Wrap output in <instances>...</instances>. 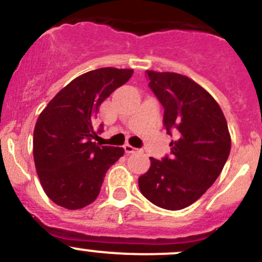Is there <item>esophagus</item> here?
I'll list each match as a JSON object with an SVG mask.
<instances>
[{"mask_svg":"<svg viewBox=\"0 0 262 262\" xmlns=\"http://www.w3.org/2000/svg\"><path fill=\"white\" fill-rule=\"evenodd\" d=\"M124 149H125V152H126V154H134V152H137V151H138V149H137L136 147L130 146V144H129V143H126L125 146H124Z\"/></svg>","mask_w":262,"mask_h":262,"instance_id":"1","label":"esophagus"}]
</instances>
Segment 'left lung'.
<instances>
[{
    "instance_id": "8db88e82",
    "label": "left lung",
    "mask_w": 262,
    "mask_h": 262,
    "mask_svg": "<svg viewBox=\"0 0 262 262\" xmlns=\"http://www.w3.org/2000/svg\"><path fill=\"white\" fill-rule=\"evenodd\" d=\"M148 85L164 106V125L174 134L170 156L149 157L138 179L148 201L166 210L189 206L214 184L232 146L227 119L205 88L185 75L147 70Z\"/></svg>"
}]
</instances>
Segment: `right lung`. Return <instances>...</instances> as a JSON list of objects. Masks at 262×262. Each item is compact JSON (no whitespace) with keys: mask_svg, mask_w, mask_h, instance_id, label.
Returning <instances> with one entry per match:
<instances>
[{"mask_svg":"<svg viewBox=\"0 0 262 262\" xmlns=\"http://www.w3.org/2000/svg\"><path fill=\"white\" fill-rule=\"evenodd\" d=\"M133 70L101 68L63 87L39 114L33 133V157L40 185L51 201L79 210L100 194L106 171L123 147L98 146L93 121L100 105L130 79Z\"/></svg>","mask_w":262,"mask_h":262,"instance_id":"obj_1","label":"right lung"}]
</instances>
